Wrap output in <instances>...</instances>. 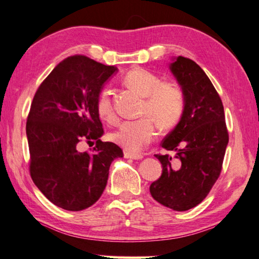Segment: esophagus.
<instances>
[{"label": "esophagus", "instance_id": "34e87169", "mask_svg": "<svg viewBox=\"0 0 259 259\" xmlns=\"http://www.w3.org/2000/svg\"><path fill=\"white\" fill-rule=\"evenodd\" d=\"M124 157H125L126 159L139 160V159H142L143 155H142V154H139V153H131V152H127V151H125V152H124Z\"/></svg>", "mask_w": 259, "mask_h": 259}]
</instances>
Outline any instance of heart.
Listing matches in <instances>:
<instances>
[{
  "label": "heart",
  "instance_id": "obj_1",
  "mask_svg": "<svg viewBox=\"0 0 259 259\" xmlns=\"http://www.w3.org/2000/svg\"><path fill=\"white\" fill-rule=\"evenodd\" d=\"M123 83L144 97L141 115L136 120H125L109 134L111 142L130 152H139L154 140L158 121L160 126L170 128L182 118L185 97L180 88L171 82H161L160 76L149 70L132 69L123 76ZM96 111L102 120L113 121L115 110L108 88H102L96 98Z\"/></svg>",
  "mask_w": 259,
  "mask_h": 259
}]
</instances>
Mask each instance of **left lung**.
<instances>
[{
  "instance_id": "1",
  "label": "left lung",
  "mask_w": 259,
  "mask_h": 259,
  "mask_svg": "<svg viewBox=\"0 0 259 259\" xmlns=\"http://www.w3.org/2000/svg\"><path fill=\"white\" fill-rule=\"evenodd\" d=\"M185 97L179 123L165 136L161 146L175 151L176 162L168 154H155L162 174L150 186L155 201L174 211L198 205L221 174L229 142L220 96L199 65L178 56L170 64Z\"/></svg>"
}]
</instances>
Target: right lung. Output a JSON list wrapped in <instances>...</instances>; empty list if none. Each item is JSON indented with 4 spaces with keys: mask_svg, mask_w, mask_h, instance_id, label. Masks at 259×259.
I'll return each instance as SVG.
<instances>
[{
    "mask_svg": "<svg viewBox=\"0 0 259 259\" xmlns=\"http://www.w3.org/2000/svg\"><path fill=\"white\" fill-rule=\"evenodd\" d=\"M117 67L84 55L65 58L39 85L29 111L26 133L30 176L38 189L67 211H81L98 201L109 167L123 151L102 142L96 98ZM81 142L96 143L80 153Z\"/></svg>",
    "mask_w": 259,
    "mask_h": 259,
    "instance_id": "obj_1",
    "label": "right lung"
}]
</instances>
